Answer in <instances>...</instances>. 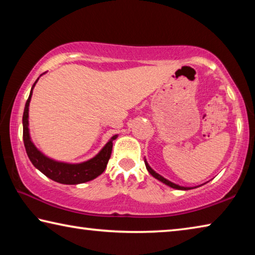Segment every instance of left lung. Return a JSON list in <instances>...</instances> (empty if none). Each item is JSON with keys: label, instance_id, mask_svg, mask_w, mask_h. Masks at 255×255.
<instances>
[{"label": "left lung", "instance_id": "obj_1", "mask_svg": "<svg viewBox=\"0 0 255 255\" xmlns=\"http://www.w3.org/2000/svg\"><path fill=\"white\" fill-rule=\"evenodd\" d=\"M145 165H146V169H147V171L149 172V174L152 175V176H154L155 179H157L158 181H161V182H163L164 184H166V185H169V187H171V188H173V189H178V190H190V189H193V188H190V187H181V185H179V184H175V183H173V182H171V181H169L167 179H165V178H163L162 175H159L158 173H156V172H155L152 167H150L149 165H148V163H147V161H146V158H145ZM200 187V185H199ZM195 188H197V187H195Z\"/></svg>", "mask_w": 255, "mask_h": 255}]
</instances>
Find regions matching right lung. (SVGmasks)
Returning a JSON list of instances; mask_svg holds the SVG:
<instances>
[{
    "label": "right lung",
    "mask_w": 255,
    "mask_h": 255,
    "mask_svg": "<svg viewBox=\"0 0 255 255\" xmlns=\"http://www.w3.org/2000/svg\"><path fill=\"white\" fill-rule=\"evenodd\" d=\"M38 80H39V77L34 82L31 91H30L28 100L25 102L22 117L23 143L29 159L33 164V166L39 170L41 173H44L47 178L62 184H80L98 178L106 170L107 164L111 156L112 141L118 137V135L112 136L96 156L85 162L72 164L55 161V159L46 156L34 146L29 132V103L32 97V90Z\"/></svg>",
    "instance_id": "add662e5"
}]
</instances>
